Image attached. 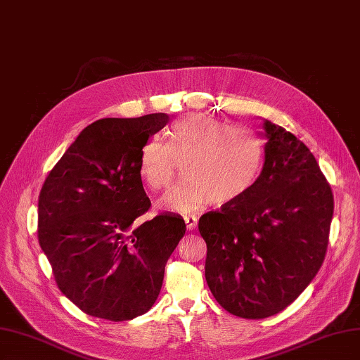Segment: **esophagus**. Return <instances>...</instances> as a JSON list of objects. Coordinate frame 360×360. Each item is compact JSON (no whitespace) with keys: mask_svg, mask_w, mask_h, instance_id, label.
Wrapping results in <instances>:
<instances>
[{"mask_svg":"<svg viewBox=\"0 0 360 360\" xmlns=\"http://www.w3.org/2000/svg\"><path fill=\"white\" fill-rule=\"evenodd\" d=\"M184 222H186V228L189 231H192V230H195V226H197V217L195 216H192V214H189V216H184Z\"/></svg>","mask_w":360,"mask_h":360,"instance_id":"1","label":"esophagus"}]
</instances>
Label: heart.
I'll list each match as a JSON object with an SVG mask.
<instances>
[{"mask_svg":"<svg viewBox=\"0 0 360 360\" xmlns=\"http://www.w3.org/2000/svg\"><path fill=\"white\" fill-rule=\"evenodd\" d=\"M184 160V174L160 205L193 213L213 202L231 204L254 189L263 172L266 144L246 127L231 126L209 114H189L174 122L168 143L151 136L141 148L139 174L153 189L168 188Z\"/></svg>","mask_w":360,"mask_h":360,"instance_id":"1","label":"heart"}]
</instances>
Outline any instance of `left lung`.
I'll return each mask as SVG.
<instances>
[{"instance_id": "obj_1", "label": "left lung", "mask_w": 360, "mask_h": 360, "mask_svg": "<svg viewBox=\"0 0 360 360\" xmlns=\"http://www.w3.org/2000/svg\"><path fill=\"white\" fill-rule=\"evenodd\" d=\"M263 129L266 159L254 189L198 224L207 285L224 309L250 320L285 309L311 284L333 216L332 189L309 148L266 118Z\"/></svg>"}]
</instances>
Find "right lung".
<instances>
[{
    "mask_svg": "<svg viewBox=\"0 0 360 360\" xmlns=\"http://www.w3.org/2000/svg\"><path fill=\"white\" fill-rule=\"evenodd\" d=\"M168 122L162 112L97 120L43 183L40 248L61 292L91 317L126 321L146 314L186 231L172 213L138 222L151 205L139 174L141 148Z\"/></svg>",
    "mask_w": 360,
    "mask_h": 360,
    "instance_id": "add662e5",
    "label": "right lung"
}]
</instances>
